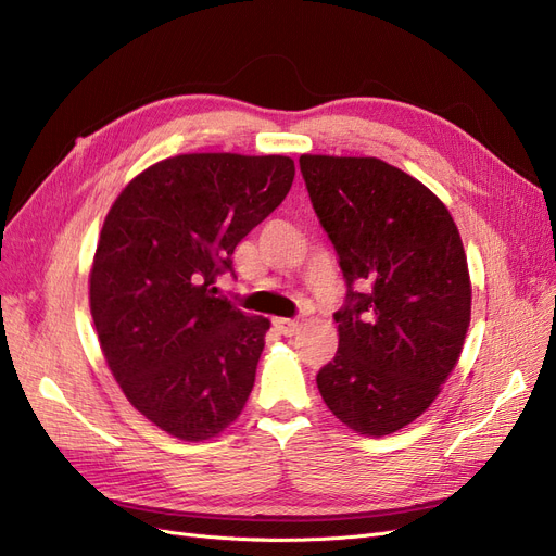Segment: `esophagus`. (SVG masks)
I'll use <instances>...</instances> for the list:
<instances>
[{
    "label": "esophagus",
    "instance_id": "34e87169",
    "mask_svg": "<svg viewBox=\"0 0 556 556\" xmlns=\"http://www.w3.org/2000/svg\"><path fill=\"white\" fill-rule=\"evenodd\" d=\"M274 327H276V331H278L280 336H285V338H292V336L299 331L301 324H299L296 319H287V317H274Z\"/></svg>",
    "mask_w": 556,
    "mask_h": 556
}]
</instances>
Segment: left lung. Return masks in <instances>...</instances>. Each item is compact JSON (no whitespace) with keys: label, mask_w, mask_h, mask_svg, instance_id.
<instances>
[{"label":"left lung","mask_w":556,"mask_h":556,"mask_svg":"<svg viewBox=\"0 0 556 556\" xmlns=\"http://www.w3.org/2000/svg\"><path fill=\"white\" fill-rule=\"evenodd\" d=\"M299 165L348 280L338 352L317 389L350 430L397 432L463 354L471 280L460 232L428 186L384 161L303 154Z\"/></svg>","instance_id":"8db88e82"}]
</instances>
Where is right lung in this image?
<instances>
[{
  "label": "right lung",
  "mask_w": 556,
  "mask_h": 556,
  "mask_svg": "<svg viewBox=\"0 0 556 556\" xmlns=\"http://www.w3.org/2000/svg\"><path fill=\"white\" fill-rule=\"evenodd\" d=\"M292 181L290 156L179 154L132 177L103 220L89 271L101 352L130 405L184 442L218 437L253 391L271 321L212 282Z\"/></svg>",
  "instance_id": "add662e5"
}]
</instances>
